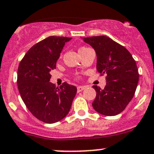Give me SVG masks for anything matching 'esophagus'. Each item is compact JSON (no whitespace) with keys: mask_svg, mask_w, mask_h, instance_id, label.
Masks as SVG:
<instances>
[{"mask_svg":"<svg viewBox=\"0 0 154 154\" xmlns=\"http://www.w3.org/2000/svg\"><path fill=\"white\" fill-rule=\"evenodd\" d=\"M85 88V86H79V87H77V92H80V91H84Z\"/></svg>","mask_w":154,"mask_h":154,"instance_id":"esophagus-1","label":"esophagus"}]
</instances>
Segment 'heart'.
Listing matches in <instances>:
<instances>
[{"label": "heart", "mask_w": 154, "mask_h": 154, "mask_svg": "<svg viewBox=\"0 0 154 154\" xmlns=\"http://www.w3.org/2000/svg\"><path fill=\"white\" fill-rule=\"evenodd\" d=\"M87 49H88V48H86V47H81V48L79 49V53H80V52H82V51H85V50H87Z\"/></svg>", "instance_id": "b5f03b06"}]
</instances>
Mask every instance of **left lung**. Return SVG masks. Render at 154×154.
<instances>
[{"instance_id": "1", "label": "left lung", "mask_w": 154, "mask_h": 154, "mask_svg": "<svg viewBox=\"0 0 154 154\" xmlns=\"http://www.w3.org/2000/svg\"><path fill=\"white\" fill-rule=\"evenodd\" d=\"M84 41L96 51L97 70L106 74L104 89L94 85L97 96L94 109L105 116L121 113L134 97L139 81V73L131 54L106 36L84 37Z\"/></svg>"}]
</instances>
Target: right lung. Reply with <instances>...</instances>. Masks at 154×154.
Instances as JSON below:
<instances>
[{"mask_svg":"<svg viewBox=\"0 0 154 154\" xmlns=\"http://www.w3.org/2000/svg\"><path fill=\"white\" fill-rule=\"evenodd\" d=\"M70 37L51 36L34 44L17 69V87L23 103L36 118L54 124L64 118L71 107L77 87L63 83L60 88L50 82L51 71L65 43Z\"/></svg>","mask_w":154,"mask_h":154,"instance_id":"obj_1","label":"right lung"}]
</instances>
